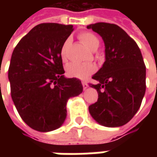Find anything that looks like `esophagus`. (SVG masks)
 <instances>
[{
    "label": "esophagus",
    "instance_id": "34e87169",
    "mask_svg": "<svg viewBox=\"0 0 157 157\" xmlns=\"http://www.w3.org/2000/svg\"><path fill=\"white\" fill-rule=\"evenodd\" d=\"M82 86H83V88L86 89L88 87V85H87V83L86 82H82Z\"/></svg>",
    "mask_w": 157,
    "mask_h": 157
}]
</instances>
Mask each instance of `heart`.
I'll return each instance as SVG.
<instances>
[{
	"instance_id": "1",
	"label": "heart",
	"mask_w": 157,
	"mask_h": 157,
	"mask_svg": "<svg viewBox=\"0 0 157 157\" xmlns=\"http://www.w3.org/2000/svg\"><path fill=\"white\" fill-rule=\"evenodd\" d=\"M79 39L90 49L94 51L100 45V40L91 32H82L79 34ZM71 44V39H65L60 49V56L63 61L66 60V51ZM97 71V66L92 63H71L66 67V74L70 77L85 80Z\"/></svg>"
}]
</instances>
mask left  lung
I'll return each mask as SVG.
<instances>
[{"label": "left lung", "mask_w": 157, "mask_h": 157, "mask_svg": "<svg viewBox=\"0 0 157 157\" xmlns=\"http://www.w3.org/2000/svg\"><path fill=\"white\" fill-rule=\"evenodd\" d=\"M101 36L106 60L89 84L98 91V101L89 106L92 118L106 127L127 124L141 105L145 92V65L134 39L116 24L98 22L86 27Z\"/></svg>", "instance_id": "obj_1"}]
</instances>
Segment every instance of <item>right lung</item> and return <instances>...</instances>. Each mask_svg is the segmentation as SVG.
I'll return each mask as SVG.
<instances>
[{
    "label": "right lung",
    "mask_w": 157,
    "mask_h": 157,
    "mask_svg": "<svg viewBox=\"0 0 157 157\" xmlns=\"http://www.w3.org/2000/svg\"><path fill=\"white\" fill-rule=\"evenodd\" d=\"M72 25L46 22L35 26L12 52L8 69L11 96L19 115L40 132L59 128L66 118V102L82 93L76 78H65L60 49Z\"/></svg>",
    "instance_id": "obj_1"
}]
</instances>
